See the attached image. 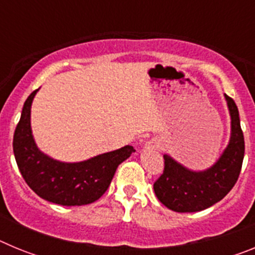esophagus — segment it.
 <instances>
[{
  "instance_id": "esophagus-1",
  "label": "esophagus",
  "mask_w": 255,
  "mask_h": 255,
  "mask_svg": "<svg viewBox=\"0 0 255 255\" xmlns=\"http://www.w3.org/2000/svg\"><path fill=\"white\" fill-rule=\"evenodd\" d=\"M159 148V143L155 139H150L147 143L144 144V149L147 150H157Z\"/></svg>"
}]
</instances>
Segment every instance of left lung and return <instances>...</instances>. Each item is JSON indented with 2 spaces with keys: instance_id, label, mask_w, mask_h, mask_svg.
<instances>
[{
  "instance_id": "obj_1",
  "label": "left lung",
  "mask_w": 255,
  "mask_h": 255,
  "mask_svg": "<svg viewBox=\"0 0 255 255\" xmlns=\"http://www.w3.org/2000/svg\"><path fill=\"white\" fill-rule=\"evenodd\" d=\"M225 98L231 117V136L226 149L213 166L193 171L168 154L163 155V173L153 189L159 202L171 211L185 213L209 208L224 199L238 181L244 159V135L238 106L226 94Z\"/></svg>"
}]
</instances>
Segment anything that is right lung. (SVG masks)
Returning a JSON list of instances; mask_svg holds the SVG:
<instances>
[{"label": "right lung", "mask_w": 255, "mask_h": 255, "mask_svg": "<svg viewBox=\"0 0 255 255\" xmlns=\"http://www.w3.org/2000/svg\"><path fill=\"white\" fill-rule=\"evenodd\" d=\"M37 91L26 98L13 132V154L21 176L42 199L60 206H85L100 199L112 181L117 166L128 159L131 145L82 162H61L40 152L30 126V108Z\"/></svg>", "instance_id": "obj_1"}]
</instances>
